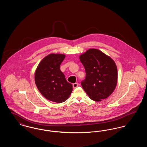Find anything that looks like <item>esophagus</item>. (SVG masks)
Returning a JSON list of instances; mask_svg holds the SVG:
<instances>
[{"instance_id": "esophagus-1", "label": "esophagus", "mask_w": 147, "mask_h": 147, "mask_svg": "<svg viewBox=\"0 0 147 147\" xmlns=\"http://www.w3.org/2000/svg\"><path fill=\"white\" fill-rule=\"evenodd\" d=\"M78 86V83H74V84H73V88H76Z\"/></svg>"}]
</instances>
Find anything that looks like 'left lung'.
Instances as JSON below:
<instances>
[{"label": "left lung", "instance_id": "obj_1", "mask_svg": "<svg viewBox=\"0 0 147 147\" xmlns=\"http://www.w3.org/2000/svg\"><path fill=\"white\" fill-rule=\"evenodd\" d=\"M80 61L86 73L81 82L84 91L95 101L108 98L117 81V69L113 60L98 49H90L80 56Z\"/></svg>", "mask_w": 147, "mask_h": 147}]
</instances>
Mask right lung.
<instances>
[{"instance_id": "right-lung-1", "label": "right lung", "mask_w": 147, "mask_h": 147, "mask_svg": "<svg viewBox=\"0 0 147 147\" xmlns=\"http://www.w3.org/2000/svg\"><path fill=\"white\" fill-rule=\"evenodd\" d=\"M65 58L61 54H50L45 57L35 71V83L42 95L57 103L65 101L71 93L72 85L60 70Z\"/></svg>"}]
</instances>
